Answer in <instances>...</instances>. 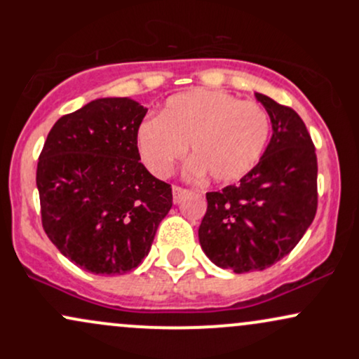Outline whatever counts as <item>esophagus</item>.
I'll use <instances>...</instances> for the list:
<instances>
[{
    "label": "esophagus",
    "instance_id": "obj_1",
    "mask_svg": "<svg viewBox=\"0 0 359 359\" xmlns=\"http://www.w3.org/2000/svg\"><path fill=\"white\" fill-rule=\"evenodd\" d=\"M187 194H189L187 189L179 187V185H174V187H172V196H174V203L175 204H179L180 201H182L184 197L187 196Z\"/></svg>",
    "mask_w": 359,
    "mask_h": 359
}]
</instances>
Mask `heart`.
Returning a JSON list of instances; mask_svg holds the SVG:
<instances>
[{
	"instance_id": "1",
	"label": "heart",
	"mask_w": 359,
	"mask_h": 359,
	"mask_svg": "<svg viewBox=\"0 0 359 359\" xmlns=\"http://www.w3.org/2000/svg\"><path fill=\"white\" fill-rule=\"evenodd\" d=\"M265 108L222 90L194 89L168 97L158 118L137 130V147L148 170L167 177L191 150V175L234 182L253 170L270 138Z\"/></svg>"
}]
</instances>
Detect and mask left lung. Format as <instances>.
<instances>
[{"instance_id": "8db88e82", "label": "left lung", "mask_w": 359, "mask_h": 359, "mask_svg": "<svg viewBox=\"0 0 359 359\" xmlns=\"http://www.w3.org/2000/svg\"><path fill=\"white\" fill-rule=\"evenodd\" d=\"M271 121L270 143L236 185L208 192L201 248L234 273L265 270L302 240L317 211V156L302 118L255 93Z\"/></svg>"}]
</instances>
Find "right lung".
Here are the masks:
<instances>
[{"label": "right lung", "mask_w": 359, "mask_h": 359, "mask_svg": "<svg viewBox=\"0 0 359 359\" xmlns=\"http://www.w3.org/2000/svg\"><path fill=\"white\" fill-rule=\"evenodd\" d=\"M147 108L101 97L57 119L36 165L42 226L64 257L96 275L137 269L172 208V187L140 162Z\"/></svg>", "instance_id": "right-lung-1"}]
</instances>
